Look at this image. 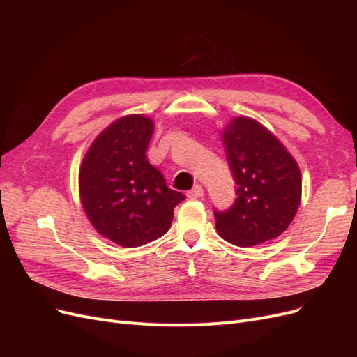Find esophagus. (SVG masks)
<instances>
[{
  "instance_id": "34e87169",
  "label": "esophagus",
  "mask_w": 357,
  "mask_h": 357,
  "mask_svg": "<svg viewBox=\"0 0 357 357\" xmlns=\"http://www.w3.org/2000/svg\"><path fill=\"white\" fill-rule=\"evenodd\" d=\"M188 198H190V199H195V198H201V197H204V189H202V186H199V185H197V186H193L188 193Z\"/></svg>"
}]
</instances>
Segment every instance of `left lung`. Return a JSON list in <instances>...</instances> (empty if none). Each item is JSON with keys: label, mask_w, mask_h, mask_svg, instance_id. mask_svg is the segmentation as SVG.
I'll return each instance as SVG.
<instances>
[{"label": "left lung", "mask_w": 357, "mask_h": 357, "mask_svg": "<svg viewBox=\"0 0 357 357\" xmlns=\"http://www.w3.org/2000/svg\"><path fill=\"white\" fill-rule=\"evenodd\" d=\"M228 165L236 183L235 202L214 210L225 241L252 247L287 229L301 201V172L278 139L253 119L236 117L223 132Z\"/></svg>", "instance_id": "8db88e82"}]
</instances>
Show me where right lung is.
<instances>
[{
  "label": "right lung",
  "mask_w": 357,
  "mask_h": 357,
  "mask_svg": "<svg viewBox=\"0 0 357 357\" xmlns=\"http://www.w3.org/2000/svg\"><path fill=\"white\" fill-rule=\"evenodd\" d=\"M153 122L125 116L96 137L79 174L80 198L89 220L105 238L139 247L160 238L171 226L183 193L167 186L146 152Z\"/></svg>",
  "instance_id": "add662e5"
}]
</instances>
